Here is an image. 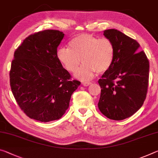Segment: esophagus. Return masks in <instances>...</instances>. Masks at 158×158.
<instances>
[{
  "mask_svg": "<svg viewBox=\"0 0 158 158\" xmlns=\"http://www.w3.org/2000/svg\"><path fill=\"white\" fill-rule=\"evenodd\" d=\"M91 84V81H83V82H82V85H83V86H88Z\"/></svg>",
  "mask_w": 158,
  "mask_h": 158,
  "instance_id": "1",
  "label": "esophagus"
}]
</instances>
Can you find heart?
Returning a JSON list of instances; mask_svg holds the SVG:
<instances>
[{"label": "heart", "instance_id": "heart-1", "mask_svg": "<svg viewBox=\"0 0 158 158\" xmlns=\"http://www.w3.org/2000/svg\"><path fill=\"white\" fill-rule=\"evenodd\" d=\"M114 55V46L111 40L82 34L72 39L68 48H60L57 58L69 72L76 71L81 61L83 64L74 76L86 81L92 79L96 72L102 74L110 68Z\"/></svg>", "mask_w": 158, "mask_h": 158}]
</instances>
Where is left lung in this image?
I'll use <instances>...</instances> for the list:
<instances>
[{
	"mask_svg": "<svg viewBox=\"0 0 158 158\" xmlns=\"http://www.w3.org/2000/svg\"><path fill=\"white\" fill-rule=\"evenodd\" d=\"M115 49L114 62L98 80L101 88L98 106L107 118L122 120L141 108L146 98L149 61L139 44L117 29L105 30Z\"/></svg>",
	"mask_w": 158,
	"mask_h": 158,
	"instance_id": "1",
	"label": "left lung"
}]
</instances>
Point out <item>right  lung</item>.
<instances>
[{
	"instance_id": "right-lung-1",
	"label": "right lung",
	"mask_w": 158,
	"mask_h": 158,
	"mask_svg": "<svg viewBox=\"0 0 158 158\" xmlns=\"http://www.w3.org/2000/svg\"><path fill=\"white\" fill-rule=\"evenodd\" d=\"M64 36L58 30L39 31L27 37L15 52L10 83L17 104L29 118L41 122L61 118L81 84L70 80L57 58Z\"/></svg>"
}]
</instances>
